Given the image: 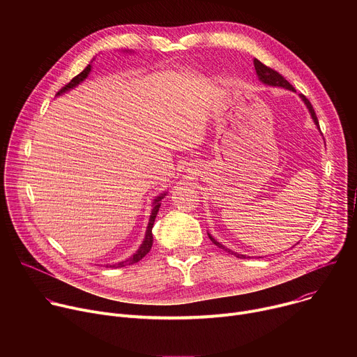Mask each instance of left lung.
<instances>
[{
  "label": "left lung",
  "mask_w": 357,
  "mask_h": 357,
  "mask_svg": "<svg viewBox=\"0 0 357 357\" xmlns=\"http://www.w3.org/2000/svg\"><path fill=\"white\" fill-rule=\"evenodd\" d=\"M254 68H256V73H257V76H259V80L261 82V83H264V84H267V86H273V87H282V89H287V90H291V91H295V89L292 87V84H289V82L288 80H285V77L284 76H281L278 72H275L274 69H271V68H268V66H266V65H263L259 59H254ZM299 97H301V100L303 101L305 103V106H307V109L310 110V113H311V117H312V120H314V123H315V126L318 127V130L321 131V128H319V121H318V117H317V114H315V110H314V107H312V105L310 103V100L305 97L303 94H299ZM208 236H209V238L212 240V243L213 244H216L218 247H220L222 250H225V251H227L229 254H234V256L237 257V259H244L245 256L244 254H238V252H234L233 250H230V248H227V247H225L222 243H219L211 233H208Z\"/></svg>",
  "instance_id": "obj_1"
}]
</instances>
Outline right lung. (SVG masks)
Segmentation results:
<instances>
[{"instance_id":"1","label":"right lung","mask_w":357,"mask_h":357,"mask_svg":"<svg viewBox=\"0 0 357 357\" xmlns=\"http://www.w3.org/2000/svg\"><path fill=\"white\" fill-rule=\"evenodd\" d=\"M94 61V59H93ZM91 61V62H93ZM91 62H90V65H87L86 68H84V70L83 72H80L77 76H75L63 89H61L59 91H58V94L56 96H61V94H63V93H66V91H69V90H72V89H75L76 86H79L83 80H86L87 79V76L90 75V72H91ZM167 196V192H164V193H161L160 196H157L154 200H152V211H151V216H149V222H148V226H146V231H145V237H144V240H142V243H141V245H139V248L132 254V256L130 257V259H127L126 261H120V263H117V264H113V266H106V267H112V268H120V267H124V266H130V264H134V263H138L142 257H145L146 254H148V251L151 250V247H152V241H154V237H152V227H154V222H155V218H157V215H158V211H160V206H161V200L164 199Z\"/></svg>"}]
</instances>
